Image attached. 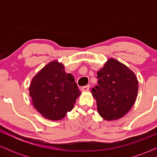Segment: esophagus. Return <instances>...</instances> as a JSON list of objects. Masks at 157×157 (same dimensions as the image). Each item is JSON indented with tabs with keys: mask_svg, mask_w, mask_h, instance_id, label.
<instances>
[{
	"mask_svg": "<svg viewBox=\"0 0 157 157\" xmlns=\"http://www.w3.org/2000/svg\"><path fill=\"white\" fill-rule=\"evenodd\" d=\"M90 88L89 85H87V86H85L83 87H82V91H84V92H86V91H89Z\"/></svg>",
	"mask_w": 157,
	"mask_h": 157,
	"instance_id": "34e87169",
	"label": "esophagus"
}]
</instances>
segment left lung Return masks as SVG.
Here are the masks:
<instances>
[{
	"label": "left lung",
	"mask_w": 157,
	"mask_h": 157,
	"mask_svg": "<svg viewBox=\"0 0 157 157\" xmlns=\"http://www.w3.org/2000/svg\"><path fill=\"white\" fill-rule=\"evenodd\" d=\"M97 85L91 89L97 111L108 121L119 120L136 101L138 80L133 71L114 58H110L97 71Z\"/></svg>",
	"instance_id": "1"
}]
</instances>
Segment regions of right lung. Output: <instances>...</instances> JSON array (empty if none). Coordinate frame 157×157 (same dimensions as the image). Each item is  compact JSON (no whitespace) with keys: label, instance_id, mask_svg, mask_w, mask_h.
<instances>
[{"label":"right lung","instance_id":"1","mask_svg":"<svg viewBox=\"0 0 157 157\" xmlns=\"http://www.w3.org/2000/svg\"><path fill=\"white\" fill-rule=\"evenodd\" d=\"M81 92L71 74L57 60L48 63L32 78L29 96L32 105L44 117L57 121L74 108Z\"/></svg>","mask_w":157,"mask_h":157}]
</instances>
